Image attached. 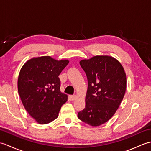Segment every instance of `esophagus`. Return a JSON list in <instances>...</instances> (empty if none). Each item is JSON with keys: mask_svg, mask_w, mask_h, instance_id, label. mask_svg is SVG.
Wrapping results in <instances>:
<instances>
[{"mask_svg": "<svg viewBox=\"0 0 151 151\" xmlns=\"http://www.w3.org/2000/svg\"><path fill=\"white\" fill-rule=\"evenodd\" d=\"M70 99H71L72 101L75 100V99H76V95H70Z\"/></svg>", "mask_w": 151, "mask_h": 151, "instance_id": "obj_1", "label": "esophagus"}]
</instances>
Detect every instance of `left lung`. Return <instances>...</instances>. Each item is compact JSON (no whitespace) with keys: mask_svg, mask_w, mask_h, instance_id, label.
I'll return each instance as SVG.
<instances>
[{"mask_svg":"<svg viewBox=\"0 0 151 151\" xmlns=\"http://www.w3.org/2000/svg\"><path fill=\"white\" fill-rule=\"evenodd\" d=\"M80 64L88 78L86 106L80 120L93 127L105 123L115 114L127 88V77L121 63L110 56H95Z\"/></svg>","mask_w":151,"mask_h":151,"instance_id":"left-lung-1","label":"left lung"}]
</instances>
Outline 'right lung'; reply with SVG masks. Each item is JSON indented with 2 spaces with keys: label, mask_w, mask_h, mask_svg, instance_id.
I'll return each instance as SVG.
<instances>
[{
  "label": "right lung",
  "mask_w": 151,
  "mask_h": 151,
  "mask_svg": "<svg viewBox=\"0 0 151 151\" xmlns=\"http://www.w3.org/2000/svg\"><path fill=\"white\" fill-rule=\"evenodd\" d=\"M68 63L67 60L41 56L28 60L20 70L17 88L22 103L40 124L56 119L67 101V95L60 91L58 76Z\"/></svg>",
  "instance_id": "add662e5"
}]
</instances>
